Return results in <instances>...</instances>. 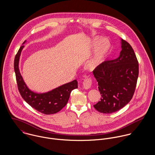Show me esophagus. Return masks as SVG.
Returning a JSON list of instances; mask_svg holds the SVG:
<instances>
[{
	"mask_svg": "<svg viewBox=\"0 0 155 155\" xmlns=\"http://www.w3.org/2000/svg\"><path fill=\"white\" fill-rule=\"evenodd\" d=\"M91 85H92V81H91V79H86L85 80H84L83 82L84 88L85 89H88L90 88Z\"/></svg>",
	"mask_w": 155,
	"mask_h": 155,
	"instance_id": "esophagus-1",
	"label": "esophagus"
}]
</instances>
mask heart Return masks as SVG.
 Segmentation results:
<instances>
[{"instance_id": "heart-1", "label": "heart", "mask_w": 155, "mask_h": 155, "mask_svg": "<svg viewBox=\"0 0 155 155\" xmlns=\"http://www.w3.org/2000/svg\"><path fill=\"white\" fill-rule=\"evenodd\" d=\"M98 39L95 38L92 41V46L97 48L96 53L94 58L88 64V68L90 70H94L97 68L106 59L110 49V41L107 39H103L98 44Z\"/></svg>"}]
</instances>
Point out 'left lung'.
<instances>
[{
  "mask_svg": "<svg viewBox=\"0 0 155 155\" xmlns=\"http://www.w3.org/2000/svg\"><path fill=\"white\" fill-rule=\"evenodd\" d=\"M122 50L115 60L106 61L92 73L101 98L94 105L103 113L119 110L132 99L138 76V63L133 48L120 39Z\"/></svg>",
  "mask_w": 155,
  "mask_h": 155,
  "instance_id": "1",
  "label": "left lung"
}]
</instances>
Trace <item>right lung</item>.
Wrapping results in <instances>:
<instances>
[{"mask_svg":"<svg viewBox=\"0 0 155 155\" xmlns=\"http://www.w3.org/2000/svg\"><path fill=\"white\" fill-rule=\"evenodd\" d=\"M24 47V45L20 47L14 60V71L18 89L22 98L31 107L42 113L51 114L58 112L66 105L71 91L78 88L77 81L74 80L44 93L31 91L25 84L19 69L20 58Z\"/></svg>","mask_w":155,"mask_h":155,"instance_id":"1","label":"right lung"}]
</instances>
